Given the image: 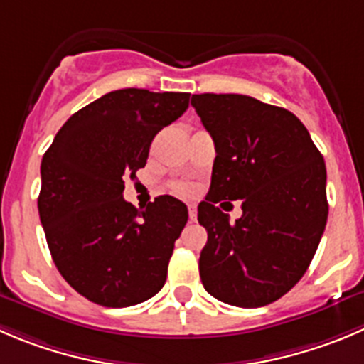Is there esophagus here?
I'll use <instances>...</instances> for the list:
<instances>
[{
	"label": "esophagus",
	"instance_id": "34e87169",
	"mask_svg": "<svg viewBox=\"0 0 364 364\" xmlns=\"http://www.w3.org/2000/svg\"><path fill=\"white\" fill-rule=\"evenodd\" d=\"M188 210H189V220L195 221L196 220V205H195V203L188 205Z\"/></svg>",
	"mask_w": 364,
	"mask_h": 364
}]
</instances>
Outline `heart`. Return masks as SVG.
<instances>
[{
	"label": "heart",
	"instance_id": "1",
	"mask_svg": "<svg viewBox=\"0 0 364 364\" xmlns=\"http://www.w3.org/2000/svg\"><path fill=\"white\" fill-rule=\"evenodd\" d=\"M173 189H175L176 193H180V195H188V193L193 191L191 184H188V182H175V184H173Z\"/></svg>",
	"mask_w": 364,
	"mask_h": 364
}]
</instances>
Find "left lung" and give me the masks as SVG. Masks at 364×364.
Masks as SVG:
<instances>
[{"label":"left lung","mask_w":364,"mask_h":364,"mask_svg":"<svg viewBox=\"0 0 364 364\" xmlns=\"http://www.w3.org/2000/svg\"><path fill=\"white\" fill-rule=\"evenodd\" d=\"M191 105L216 148L198 205L203 288L230 306H268L302 279L320 245L328 214L323 157L282 107L210 92L193 95ZM221 199H241L244 216L230 224Z\"/></svg>","instance_id":"obj_1"}]
</instances>
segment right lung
<instances>
[{
    "instance_id": "right-lung-1",
    "label": "right lung",
    "mask_w": 364,
    "mask_h": 364,
    "mask_svg": "<svg viewBox=\"0 0 364 364\" xmlns=\"http://www.w3.org/2000/svg\"><path fill=\"white\" fill-rule=\"evenodd\" d=\"M189 92L119 89L73 114L41 162V223L75 291L128 307L161 291L188 207L169 195L146 207L123 198L154 137L186 112Z\"/></svg>"
}]
</instances>
